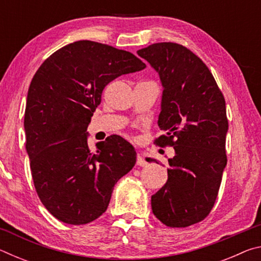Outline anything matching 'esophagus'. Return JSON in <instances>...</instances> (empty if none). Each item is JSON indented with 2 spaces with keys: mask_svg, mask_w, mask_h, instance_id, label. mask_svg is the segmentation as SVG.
<instances>
[{
  "mask_svg": "<svg viewBox=\"0 0 261 261\" xmlns=\"http://www.w3.org/2000/svg\"><path fill=\"white\" fill-rule=\"evenodd\" d=\"M137 165L140 166V167H144L146 166V161L144 160L143 156H141V154H137Z\"/></svg>",
  "mask_w": 261,
  "mask_h": 261,
  "instance_id": "1",
  "label": "esophagus"
}]
</instances>
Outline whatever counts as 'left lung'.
Here are the masks:
<instances>
[{
    "instance_id": "left-lung-1",
    "label": "left lung",
    "mask_w": 261,
    "mask_h": 261,
    "mask_svg": "<svg viewBox=\"0 0 261 261\" xmlns=\"http://www.w3.org/2000/svg\"><path fill=\"white\" fill-rule=\"evenodd\" d=\"M137 54L163 88L158 125L166 135L155 143L175 149L168 180L152 196L153 214L168 227L191 226L210 214L227 165L226 101L210 69L188 48L159 42Z\"/></svg>"
}]
</instances>
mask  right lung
<instances>
[{
  "label": "right lung",
  "instance_id": "add662e5",
  "mask_svg": "<svg viewBox=\"0 0 261 261\" xmlns=\"http://www.w3.org/2000/svg\"><path fill=\"white\" fill-rule=\"evenodd\" d=\"M146 68L129 51L81 40L56 50L31 82L24 129L38 196L48 212L69 224L102 215L117 180L134 168L135 147L110 136L88 147L87 126L105 86Z\"/></svg>",
  "mask_w": 261,
  "mask_h": 261
}]
</instances>
